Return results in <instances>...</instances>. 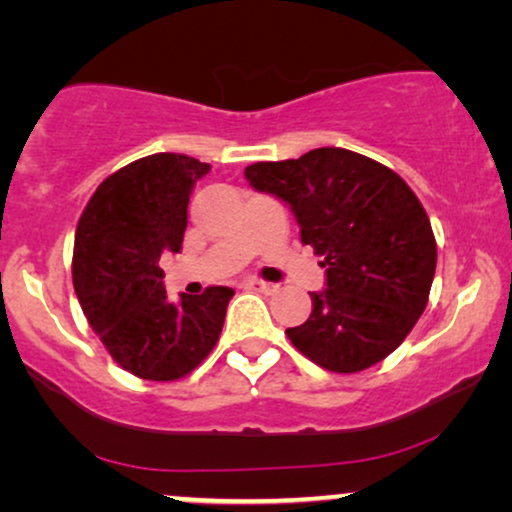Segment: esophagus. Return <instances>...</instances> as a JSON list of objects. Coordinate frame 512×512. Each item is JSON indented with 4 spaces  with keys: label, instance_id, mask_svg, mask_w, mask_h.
<instances>
[{
    "label": "esophagus",
    "instance_id": "34e87169",
    "mask_svg": "<svg viewBox=\"0 0 512 512\" xmlns=\"http://www.w3.org/2000/svg\"><path fill=\"white\" fill-rule=\"evenodd\" d=\"M244 287L246 290H254V292H263V294H273L278 287L273 285V282H263V280H244Z\"/></svg>",
    "mask_w": 512,
    "mask_h": 512
}]
</instances>
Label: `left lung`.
<instances>
[{"instance_id": "obj_1", "label": "left lung", "mask_w": 512, "mask_h": 512, "mask_svg": "<svg viewBox=\"0 0 512 512\" xmlns=\"http://www.w3.org/2000/svg\"><path fill=\"white\" fill-rule=\"evenodd\" d=\"M244 174L290 203L302 242L326 268L311 316L285 330L292 345L335 374H357L398 350L424 314L436 273L434 230L405 179L345 148L254 162Z\"/></svg>"}]
</instances>
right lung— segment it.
<instances>
[{
	"mask_svg": "<svg viewBox=\"0 0 512 512\" xmlns=\"http://www.w3.org/2000/svg\"><path fill=\"white\" fill-rule=\"evenodd\" d=\"M208 162L182 153L134 160L102 182L76 227L74 290L90 328L124 371L177 381L213 352L234 290L172 304L160 258L182 249L186 206Z\"/></svg>",
	"mask_w": 512,
	"mask_h": 512,
	"instance_id": "1",
	"label": "right lung"
}]
</instances>
